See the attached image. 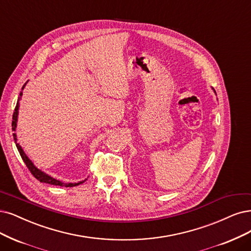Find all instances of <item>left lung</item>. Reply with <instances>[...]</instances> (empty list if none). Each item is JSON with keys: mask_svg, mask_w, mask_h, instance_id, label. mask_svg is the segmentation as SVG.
<instances>
[{"mask_svg": "<svg viewBox=\"0 0 251 251\" xmlns=\"http://www.w3.org/2000/svg\"><path fill=\"white\" fill-rule=\"evenodd\" d=\"M214 92H215V91H214ZM215 93H216V92H215Z\"/></svg>", "mask_w": 251, "mask_h": 251, "instance_id": "left-lung-1", "label": "left lung"}]
</instances>
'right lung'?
Segmentation results:
<instances>
[{"label": "right lung", "instance_id": "obj_1", "mask_svg": "<svg viewBox=\"0 0 251 251\" xmlns=\"http://www.w3.org/2000/svg\"><path fill=\"white\" fill-rule=\"evenodd\" d=\"M25 87V83L23 86L22 90H24V88ZM22 95H23V92H21L20 94V97H18V100H17V103H16V106L14 108V113H13V116H12V130L15 131L16 129V125H17V116H18V108H20V99L22 98ZM13 138H14V142H15V145H16V148L18 152H20L22 158L24 160V162L25 163L26 168L29 169V171L31 172V174L34 176V177L40 181L41 183H48V184H51V185H58V186H65V187H73V186H77V185L79 184H82L83 182H85L86 180L83 181H80L78 183H63L62 181H59L57 179H54L52 177H50V176H49L48 174H45L44 172L40 171L39 169H37L36 166L34 165V163L29 159V157H27L25 155V153L24 152L22 146L17 143V137H16V133H13Z\"/></svg>", "mask_w": 251, "mask_h": 251}]
</instances>
